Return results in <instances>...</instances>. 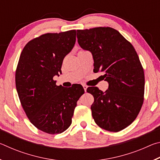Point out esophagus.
<instances>
[{
    "mask_svg": "<svg viewBox=\"0 0 160 160\" xmlns=\"http://www.w3.org/2000/svg\"><path fill=\"white\" fill-rule=\"evenodd\" d=\"M82 87H83L84 90H85V91L86 92V90H87V88H88V86H87L86 85H82Z\"/></svg>",
    "mask_w": 160,
    "mask_h": 160,
    "instance_id": "esophagus-1",
    "label": "esophagus"
}]
</instances>
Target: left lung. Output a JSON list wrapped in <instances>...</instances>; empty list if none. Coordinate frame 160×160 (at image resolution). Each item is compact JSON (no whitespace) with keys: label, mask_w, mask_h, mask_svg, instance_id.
Listing matches in <instances>:
<instances>
[{"label":"left lung","mask_w":160,"mask_h":160,"mask_svg":"<svg viewBox=\"0 0 160 160\" xmlns=\"http://www.w3.org/2000/svg\"><path fill=\"white\" fill-rule=\"evenodd\" d=\"M77 38L80 47L92 54L94 72H102L109 83L104 92L97 87L87 89L94 97V120L107 131H122L136 118L144 100V70L138 56L128 40L109 27L78 29Z\"/></svg>","instance_id":"1"}]
</instances>
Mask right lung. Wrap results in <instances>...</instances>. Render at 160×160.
<instances>
[{
  "instance_id": "obj_1",
  "label": "right lung",
  "mask_w": 160,
  "mask_h": 160,
  "mask_svg": "<svg viewBox=\"0 0 160 160\" xmlns=\"http://www.w3.org/2000/svg\"><path fill=\"white\" fill-rule=\"evenodd\" d=\"M76 30L47 33L29 41L20 54L15 85L22 107L39 130L58 134L69 128L77 102L85 92L79 84L66 88L53 79L73 48Z\"/></svg>"
}]
</instances>
